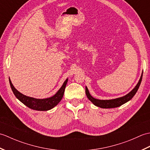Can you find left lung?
<instances>
[{
    "label": "left lung",
    "mask_w": 150,
    "mask_h": 150,
    "mask_svg": "<svg viewBox=\"0 0 150 150\" xmlns=\"http://www.w3.org/2000/svg\"><path fill=\"white\" fill-rule=\"evenodd\" d=\"M142 78V74L138 82V84H137L135 88L133 89L132 91H130L128 94H127L126 95H125V96H124L122 97L115 98V99H112V100L96 99V98L91 97V95L90 94V93H89L87 87H86V94L88 99L90 100L94 105H95V106H97L98 107H100L102 108H113L119 107L121 106V105H122L124 103H127V102L129 101V100H131L133 98V97L135 95V93H137V91L138 89L140 86V84L141 83Z\"/></svg>",
    "instance_id": "1"
}]
</instances>
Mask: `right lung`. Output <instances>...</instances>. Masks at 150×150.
Here are the masks:
<instances>
[{
	"label": "right lung",
	"mask_w": 150,
	"mask_h": 150,
	"mask_svg": "<svg viewBox=\"0 0 150 150\" xmlns=\"http://www.w3.org/2000/svg\"><path fill=\"white\" fill-rule=\"evenodd\" d=\"M9 81L11 88L14 95L21 103L32 110L38 111H47L52 109L61 100L62 98L63 97L64 93L66 84L68 82V79L64 82L62 87L60 88V90L57 91V93L55 95H53V97L50 98H44V99H37V98L27 97L26 95L22 94L14 88L10 79Z\"/></svg>",
	"instance_id": "right-lung-1"
}]
</instances>
